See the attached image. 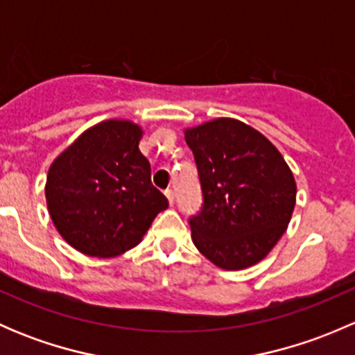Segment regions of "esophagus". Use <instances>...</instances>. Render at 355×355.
Segmentation results:
<instances>
[{
  "instance_id": "34e87169",
  "label": "esophagus",
  "mask_w": 355,
  "mask_h": 355,
  "mask_svg": "<svg viewBox=\"0 0 355 355\" xmlns=\"http://www.w3.org/2000/svg\"><path fill=\"white\" fill-rule=\"evenodd\" d=\"M164 196L168 198V202H170V204L175 202V192L171 191V189H166V191H164Z\"/></svg>"
}]
</instances>
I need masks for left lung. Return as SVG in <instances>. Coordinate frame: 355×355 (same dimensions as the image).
<instances>
[{
  "label": "left lung",
  "instance_id": "1",
  "mask_svg": "<svg viewBox=\"0 0 355 355\" xmlns=\"http://www.w3.org/2000/svg\"><path fill=\"white\" fill-rule=\"evenodd\" d=\"M198 164L202 209L189 220L192 242L223 270L259 263L287 230L297 185L277 148L235 118L185 128Z\"/></svg>",
  "mask_w": 355,
  "mask_h": 355
}]
</instances>
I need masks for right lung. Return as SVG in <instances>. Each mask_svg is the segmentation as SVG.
Wrapping results in <instances>:
<instances>
[{"mask_svg":"<svg viewBox=\"0 0 355 355\" xmlns=\"http://www.w3.org/2000/svg\"><path fill=\"white\" fill-rule=\"evenodd\" d=\"M142 128L106 120L87 128L51 163L46 202L56 230L78 252L113 257L142 241L168 199L151 184L139 151Z\"/></svg>","mask_w":355,"mask_h":355,"instance_id":"right-lung-1","label":"right lung"}]
</instances>
